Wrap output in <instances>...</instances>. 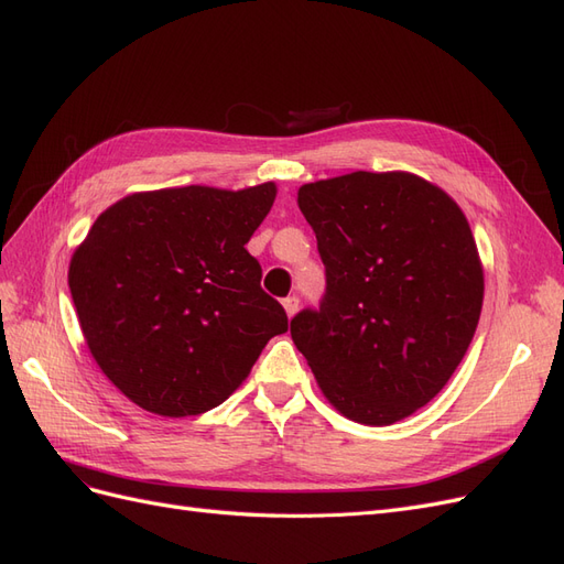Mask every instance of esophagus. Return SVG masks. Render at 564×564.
I'll return each instance as SVG.
<instances>
[{"mask_svg": "<svg viewBox=\"0 0 564 564\" xmlns=\"http://www.w3.org/2000/svg\"><path fill=\"white\" fill-rule=\"evenodd\" d=\"M283 310H285V314H288V316H295V312L300 310V300H297L295 295L285 297V300H283Z\"/></svg>", "mask_w": 564, "mask_h": 564, "instance_id": "obj_1", "label": "esophagus"}]
</instances>
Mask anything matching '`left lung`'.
Listing matches in <instances>:
<instances>
[{
    "label": "left lung",
    "instance_id": "1",
    "mask_svg": "<svg viewBox=\"0 0 564 564\" xmlns=\"http://www.w3.org/2000/svg\"><path fill=\"white\" fill-rule=\"evenodd\" d=\"M297 205L326 267L318 310L291 321L321 392L349 421H404L454 376L485 297L470 224L409 172L304 184Z\"/></svg>",
    "mask_w": 564,
    "mask_h": 564
}]
</instances>
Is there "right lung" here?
<instances>
[{"instance_id": "right-lung-1", "label": "right lung", "mask_w": 564, "mask_h": 564, "mask_svg": "<svg viewBox=\"0 0 564 564\" xmlns=\"http://www.w3.org/2000/svg\"><path fill=\"white\" fill-rule=\"evenodd\" d=\"M273 198L271 182L132 193L73 252L68 285L87 347L137 406L167 417L219 406L288 330L246 250Z\"/></svg>"}]
</instances>
